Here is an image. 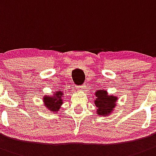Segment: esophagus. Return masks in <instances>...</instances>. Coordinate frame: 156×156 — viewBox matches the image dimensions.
<instances>
[{
	"instance_id": "34e87169",
	"label": "esophagus",
	"mask_w": 156,
	"mask_h": 156,
	"mask_svg": "<svg viewBox=\"0 0 156 156\" xmlns=\"http://www.w3.org/2000/svg\"><path fill=\"white\" fill-rule=\"evenodd\" d=\"M84 88H85V86H83V85L77 87V89H78V91H79V92H81V91H83Z\"/></svg>"
}]
</instances>
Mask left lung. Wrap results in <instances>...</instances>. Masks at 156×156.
Returning <instances> with one entry per match:
<instances>
[{
    "label": "left lung",
    "mask_w": 156,
    "mask_h": 156,
    "mask_svg": "<svg viewBox=\"0 0 156 156\" xmlns=\"http://www.w3.org/2000/svg\"><path fill=\"white\" fill-rule=\"evenodd\" d=\"M94 102L96 106V114L98 116H109L114 111L118 97L116 95H109L106 90H97L95 92Z\"/></svg>",
    "instance_id": "obj_1"
}]
</instances>
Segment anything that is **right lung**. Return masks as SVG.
Returning a JSON list of instances; mask_svg holds the SVG:
<instances>
[{"label": "right lung", "instance_id": "obj_1", "mask_svg": "<svg viewBox=\"0 0 156 156\" xmlns=\"http://www.w3.org/2000/svg\"><path fill=\"white\" fill-rule=\"evenodd\" d=\"M64 92L60 90L54 92L52 95H45L43 96V105L50 112L57 113L59 109L62 106Z\"/></svg>", "mask_w": 156, "mask_h": 156}]
</instances>
